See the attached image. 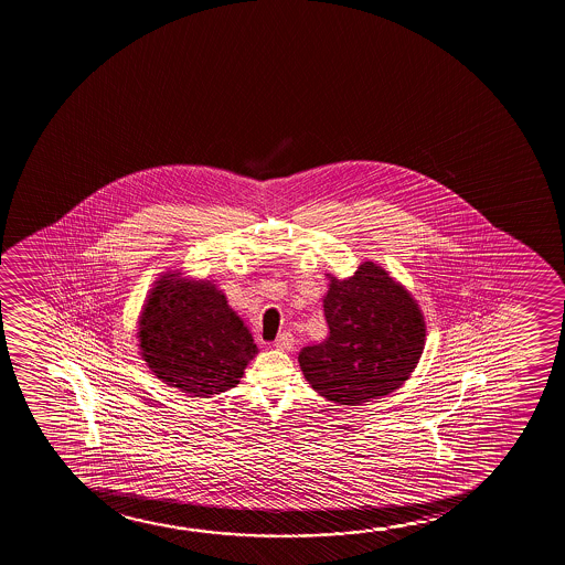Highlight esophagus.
Returning a JSON list of instances; mask_svg holds the SVG:
<instances>
[{"label":"esophagus","mask_w":565,"mask_h":565,"mask_svg":"<svg viewBox=\"0 0 565 565\" xmlns=\"http://www.w3.org/2000/svg\"><path fill=\"white\" fill-rule=\"evenodd\" d=\"M295 345L294 333L291 332H281L279 333L276 341H274V348L279 349V351H291Z\"/></svg>","instance_id":"34e87169"}]
</instances>
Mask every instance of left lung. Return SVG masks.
Returning <instances> with one entry per match:
<instances>
[{"label": "left lung", "instance_id": "left-lung-1", "mask_svg": "<svg viewBox=\"0 0 565 565\" xmlns=\"http://www.w3.org/2000/svg\"><path fill=\"white\" fill-rule=\"evenodd\" d=\"M328 340L302 348V374L318 394L361 405L402 386L425 349V320L403 286L374 263L349 279H330Z\"/></svg>", "mask_w": 565, "mask_h": 565}]
</instances>
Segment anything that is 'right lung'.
I'll use <instances>...</instances> for the list:
<instances>
[{
    "instance_id": "add662e5",
    "label": "right lung",
    "mask_w": 565,
    "mask_h": 565,
    "mask_svg": "<svg viewBox=\"0 0 565 565\" xmlns=\"http://www.w3.org/2000/svg\"><path fill=\"white\" fill-rule=\"evenodd\" d=\"M139 340L148 369L191 397L237 386L256 353L253 335L216 286L175 274L158 279L148 295Z\"/></svg>"
}]
</instances>
